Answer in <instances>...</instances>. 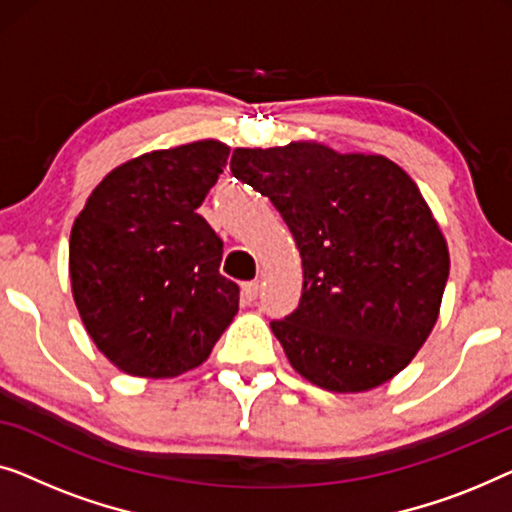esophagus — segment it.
<instances>
[{
	"mask_svg": "<svg viewBox=\"0 0 512 512\" xmlns=\"http://www.w3.org/2000/svg\"><path fill=\"white\" fill-rule=\"evenodd\" d=\"M259 294V283L257 280H250V283H243V301L246 304H253Z\"/></svg>",
	"mask_w": 512,
	"mask_h": 512,
	"instance_id": "34e87169",
	"label": "esophagus"
}]
</instances>
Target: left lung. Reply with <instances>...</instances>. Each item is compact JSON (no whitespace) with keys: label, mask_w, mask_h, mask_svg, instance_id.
Segmentation results:
<instances>
[{"label":"left lung","mask_w":512,"mask_h":512,"mask_svg":"<svg viewBox=\"0 0 512 512\" xmlns=\"http://www.w3.org/2000/svg\"><path fill=\"white\" fill-rule=\"evenodd\" d=\"M234 178L271 199L297 241V311L271 329L306 380L364 392L406 369L434 329L450 273L417 185L380 155L320 143L236 148Z\"/></svg>","instance_id":"left-lung-1"}]
</instances>
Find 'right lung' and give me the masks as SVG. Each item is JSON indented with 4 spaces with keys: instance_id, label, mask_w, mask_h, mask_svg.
Wrapping results in <instances>:
<instances>
[{
    "instance_id": "1",
    "label": "right lung",
    "mask_w": 512,
    "mask_h": 512,
    "mask_svg": "<svg viewBox=\"0 0 512 512\" xmlns=\"http://www.w3.org/2000/svg\"><path fill=\"white\" fill-rule=\"evenodd\" d=\"M229 148L197 141L113 169L88 197L69 241L81 320L120 371L174 378L199 366L239 311L220 273L222 239L197 213Z\"/></svg>"
}]
</instances>
